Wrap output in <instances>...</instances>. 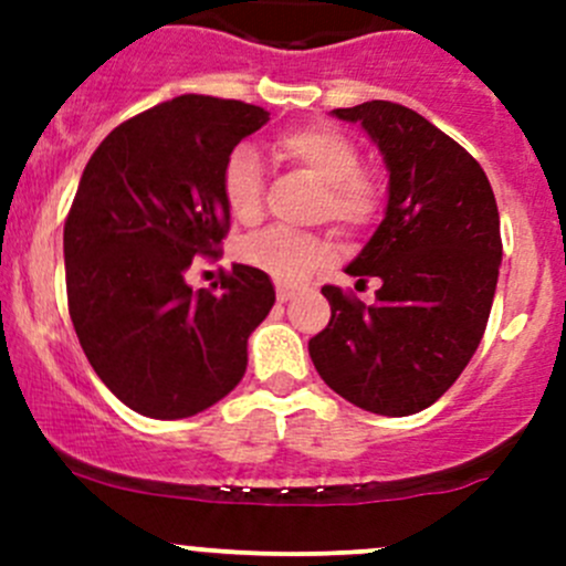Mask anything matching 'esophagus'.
I'll return each mask as SVG.
<instances>
[{"mask_svg": "<svg viewBox=\"0 0 566 566\" xmlns=\"http://www.w3.org/2000/svg\"><path fill=\"white\" fill-rule=\"evenodd\" d=\"M295 295V287H290V284H276V298L279 304H287L290 298Z\"/></svg>", "mask_w": 566, "mask_h": 566, "instance_id": "obj_1", "label": "esophagus"}]
</instances>
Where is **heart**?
I'll use <instances>...</instances> for the list:
<instances>
[{"mask_svg":"<svg viewBox=\"0 0 566 566\" xmlns=\"http://www.w3.org/2000/svg\"><path fill=\"white\" fill-rule=\"evenodd\" d=\"M273 156L306 169L323 182L319 216H328L345 230H358L378 210L375 186L361 175V153L347 134L331 125H306L287 130L273 142ZM221 197L227 208L243 224L260 216L262 167L249 145L235 147L221 169ZM247 265L265 271L279 282H301L323 260H328L331 241L315 232L265 230L247 238L238 247Z\"/></svg>","mask_w":566,"mask_h":566,"instance_id":"obj_1","label":"heart"}]
</instances>
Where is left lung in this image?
<instances>
[{
  "instance_id": "8db88e82",
  "label": "left lung",
  "mask_w": 566,
  "mask_h": 566,
  "mask_svg": "<svg viewBox=\"0 0 566 566\" xmlns=\"http://www.w3.org/2000/svg\"><path fill=\"white\" fill-rule=\"evenodd\" d=\"M378 145L389 172L384 221L350 276L380 279L375 304L323 287L331 319L310 339L319 378L380 416L430 408L482 342L501 265V221L484 169L413 108H334Z\"/></svg>"
}]
</instances>
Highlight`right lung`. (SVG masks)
Listing matches in <instances>:
<instances>
[{
  "label": "right lung",
  "mask_w": 566,
  "mask_h": 566,
  "mask_svg": "<svg viewBox=\"0 0 566 566\" xmlns=\"http://www.w3.org/2000/svg\"><path fill=\"white\" fill-rule=\"evenodd\" d=\"M268 119L241 101L180 95L117 125L84 167L62 238L67 310L87 361L136 413L186 419L247 373L271 279L235 262L219 293H193L186 271L227 232V156Z\"/></svg>",
  "instance_id": "1"
}]
</instances>
